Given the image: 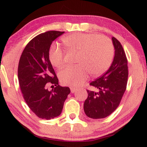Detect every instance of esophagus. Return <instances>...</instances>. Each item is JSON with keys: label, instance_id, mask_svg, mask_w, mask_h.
Returning a JSON list of instances; mask_svg holds the SVG:
<instances>
[{"label": "esophagus", "instance_id": "obj_1", "mask_svg": "<svg viewBox=\"0 0 147 147\" xmlns=\"http://www.w3.org/2000/svg\"><path fill=\"white\" fill-rule=\"evenodd\" d=\"M77 89L75 87H70V91H71L72 93H74V92H75L76 91H77Z\"/></svg>", "mask_w": 147, "mask_h": 147}]
</instances>
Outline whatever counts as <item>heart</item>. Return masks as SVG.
<instances>
[{"label":"heart","mask_w":147,"mask_h":147,"mask_svg":"<svg viewBox=\"0 0 147 147\" xmlns=\"http://www.w3.org/2000/svg\"><path fill=\"white\" fill-rule=\"evenodd\" d=\"M63 44L70 51H76L75 65L61 70L59 77L62 84L79 86L91 77L102 75L110 68L114 56V48L109 38L96 34L74 33L62 38ZM49 59L53 66L61 68L65 65V52L54 45L49 52Z\"/></svg>","instance_id":"b5f03b06"}]
</instances>
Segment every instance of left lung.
<instances>
[{"instance_id":"8db88e82","label":"left lung","mask_w":147,"mask_h":147,"mask_svg":"<svg viewBox=\"0 0 147 147\" xmlns=\"http://www.w3.org/2000/svg\"><path fill=\"white\" fill-rule=\"evenodd\" d=\"M115 57L110 68L102 77L90 85L95 90H87L88 97L84 102V112L92 119L108 117L117 109L126 89L128 61L122 45L112 37Z\"/></svg>"}]
</instances>
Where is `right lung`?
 <instances>
[{
	"label": "right lung",
	"mask_w": 147,
	"mask_h": 147,
	"mask_svg": "<svg viewBox=\"0 0 147 147\" xmlns=\"http://www.w3.org/2000/svg\"><path fill=\"white\" fill-rule=\"evenodd\" d=\"M65 32L48 31L33 38L20 58L18 78L25 102L37 117L50 119L61 113L64 102L70 94L68 87L59 85L55 70L49 59L52 41ZM55 86L52 91L48 85Z\"/></svg>",
	"instance_id": "obj_1"
}]
</instances>
